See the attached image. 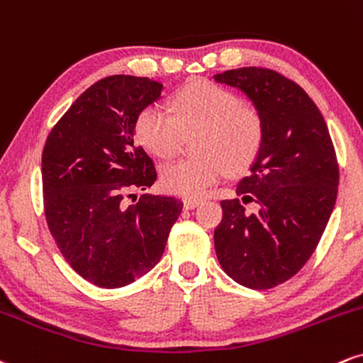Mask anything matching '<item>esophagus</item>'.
Returning a JSON list of instances; mask_svg holds the SVG:
<instances>
[{"mask_svg": "<svg viewBox=\"0 0 363 363\" xmlns=\"http://www.w3.org/2000/svg\"><path fill=\"white\" fill-rule=\"evenodd\" d=\"M200 202H202V200H200V199H191V197H186V199H183V207H185L186 211H191V208L197 207Z\"/></svg>", "mask_w": 363, "mask_h": 363, "instance_id": "obj_1", "label": "esophagus"}]
</instances>
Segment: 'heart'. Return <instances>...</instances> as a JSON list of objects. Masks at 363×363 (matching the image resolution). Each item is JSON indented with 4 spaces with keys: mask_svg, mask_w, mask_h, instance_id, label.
<instances>
[{
    "mask_svg": "<svg viewBox=\"0 0 363 363\" xmlns=\"http://www.w3.org/2000/svg\"><path fill=\"white\" fill-rule=\"evenodd\" d=\"M173 113L149 105L135 121L139 143L151 155L172 157L183 134L202 130L197 151L161 168V185L183 197H200L231 169L240 173L253 163L263 143V118L255 106L211 81H195L173 98Z\"/></svg>",
    "mask_w": 363,
    "mask_h": 363,
    "instance_id": "1",
    "label": "heart"
}]
</instances>
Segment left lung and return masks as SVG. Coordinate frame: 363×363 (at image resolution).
<instances>
[{
    "label": "left lung",
    "mask_w": 363,
    "mask_h": 363,
    "mask_svg": "<svg viewBox=\"0 0 363 363\" xmlns=\"http://www.w3.org/2000/svg\"><path fill=\"white\" fill-rule=\"evenodd\" d=\"M238 88L263 118V143L238 183L240 199L223 200L214 231L217 259L234 282L255 291L294 277L316 250L338 194V161L321 112L299 84L265 67L216 74ZM259 203L250 215L244 203Z\"/></svg>",
    "instance_id": "8db88e82"
}]
</instances>
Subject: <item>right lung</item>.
I'll return each mask as SVG.
<instances>
[{
  "label": "right lung",
  "mask_w": 363,
  "mask_h": 363,
  "mask_svg": "<svg viewBox=\"0 0 363 363\" xmlns=\"http://www.w3.org/2000/svg\"><path fill=\"white\" fill-rule=\"evenodd\" d=\"M163 84L115 74L96 81L50 130L42 152L47 225L62 257L84 280L125 287L163 257L183 202L134 190L156 182L135 144V121ZM133 197V203L126 199Z\"/></svg>",
  "instance_id": "add662e5"
}]
</instances>
